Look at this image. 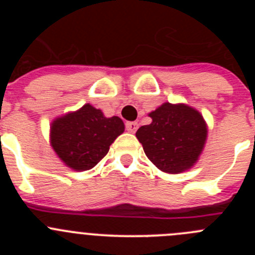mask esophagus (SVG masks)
I'll use <instances>...</instances> for the list:
<instances>
[{"label": "esophagus", "instance_id": "34e87169", "mask_svg": "<svg viewBox=\"0 0 255 255\" xmlns=\"http://www.w3.org/2000/svg\"><path fill=\"white\" fill-rule=\"evenodd\" d=\"M126 129L129 133H134L138 129V123L137 122H127L126 123Z\"/></svg>", "mask_w": 255, "mask_h": 255}]
</instances>
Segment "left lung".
<instances>
[{
    "label": "left lung",
    "instance_id": "left-lung-1",
    "mask_svg": "<svg viewBox=\"0 0 255 255\" xmlns=\"http://www.w3.org/2000/svg\"><path fill=\"white\" fill-rule=\"evenodd\" d=\"M151 123L135 133L149 160L161 171L180 174L199 160L207 139V123L194 107L164 102L149 113Z\"/></svg>",
    "mask_w": 255,
    "mask_h": 255
}]
</instances>
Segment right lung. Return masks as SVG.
<instances>
[{"instance_id":"obj_1","label":"right lung","mask_w":255,"mask_h":255,"mask_svg":"<svg viewBox=\"0 0 255 255\" xmlns=\"http://www.w3.org/2000/svg\"><path fill=\"white\" fill-rule=\"evenodd\" d=\"M123 132L125 123L120 117H105L101 110L86 104L51 122L50 145L68 168L85 171L109 153L110 145Z\"/></svg>"}]
</instances>
